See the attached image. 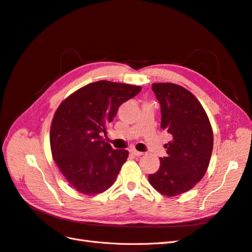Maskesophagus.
I'll return each instance as SVG.
<instances>
[{"label":"esophagus","mask_w":252,"mask_h":252,"mask_svg":"<svg viewBox=\"0 0 252 252\" xmlns=\"http://www.w3.org/2000/svg\"><path fill=\"white\" fill-rule=\"evenodd\" d=\"M130 154L131 155H133V156H135V157H140V156H143V152H141V151H138L136 149H130Z\"/></svg>","instance_id":"esophagus-1"}]
</instances>
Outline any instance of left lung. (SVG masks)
<instances>
[{"instance_id":"1","label":"left lung","mask_w":252,"mask_h":252,"mask_svg":"<svg viewBox=\"0 0 252 252\" xmlns=\"http://www.w3.org/2000/svg\"><path fill=\"white\" fill-rule=\"evenodd\" d=\"M152 90L161 105V127L172 135L166 144L167 157L158 170L148 175L150 185L167 196L193 188L207 170L213 147V132L207 113L186 88L173 83H154Z\"/></svg>"}]
</instances>
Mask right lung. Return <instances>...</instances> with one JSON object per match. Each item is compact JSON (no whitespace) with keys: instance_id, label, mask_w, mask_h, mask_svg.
Segmentation results:
<instances>
[{"instance_id":"1","label":"right lung","mask_w":252,"mask_h":252,"mask_svg":"<svg viewBox=\"0 0 252 252\" xmlns=\"http://www.w3.org/2000/svg\"><path fill=\"white\" fill-rule=\"evenodd\" d=\"M142 87L97 81L90 83L60 104L50 127L53 161L69 185L83 194H97L116 181L128 158L125 149H112L103 140L107 124L121 104Z\"/></svg>"}]
</instances>
